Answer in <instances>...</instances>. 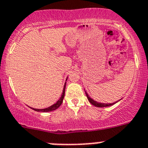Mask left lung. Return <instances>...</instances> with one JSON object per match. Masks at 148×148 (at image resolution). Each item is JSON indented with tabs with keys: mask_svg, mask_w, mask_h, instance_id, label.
I'll list each match as a JSON object with an SVG mask.
<instances>
[{
	"mask_svg": "<svg viewBox=\"0 0 148 148\" xmlns=\"http://www.w3.org/2000/svg\"><path fill=\"white\" fill-rule=\"evenodd\" d=\"M85 94H86V96L87 98H88V101H90V103H91V104H93V106H95V107H110V106H112L113 105V104H114V103H116L117 102H118L119 101H115L114 102V103H99V102L96 101H94L93 99H91L90 97L89 96V95L87 93V92L85 91Z\"/></svg>",
	"mask_w": 148,
	"mask_h": 148,
	"instance_id": "obj_1",
	"label": "left lung"
}]
</instances>
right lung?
Masks as SVG:
<instances>
[{
  "label": "right lung",
  "instance_id": "obj_1",
  "mask_svg": "<svg viewBox=\"0 0 148 148\" xmlns=\"http://www.w3.org/2000/svg\"><path fill=\"white\" fill-rule=\"evenodd\" d=\"M66 80H67V79H66ZM66 82H65L64 86H63V93H62L61 96H60V98L59 99V100L58 101L56 102L55 103L52 104V106H50V107H47V108H45V109H34V108H31V107H30V108L32 109V110H35V111H36V112H52V111H53V110H57V109L58 108L60 105H61V103H63V99H64V96H65V89H66Z\"/></svg>",
  "mask_w": 148,
  "mask_h": 148
}]
</instances>
